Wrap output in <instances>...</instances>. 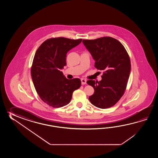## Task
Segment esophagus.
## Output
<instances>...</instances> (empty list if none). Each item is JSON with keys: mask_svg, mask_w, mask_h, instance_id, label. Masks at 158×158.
Returning a JSON list of instances; mask_svg holds the SVG:
<instances>
[{"mask_svg": "<svg viewBox=\"0 0 158 158\" xmlns=\"http://www.w3.org/2000/svg\"><path fill=\"white\" fill-rule=\"evenodd\" d=\"M81 84H82V85H85V84H86V80L85 79L81 78Z\"/></svg>", "mask_w": 158, "mask_h": 158, "instance_id": "esophagus-1", "label": "esophagus"}]
</instances>
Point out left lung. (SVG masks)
Wrapping results in <instances>:
<instances>
[{
    "label": "left lung",
    "mask_w": 158,
    "mask_h": 158,
    "mask_svg": "<svg viewBox=\"0 0 158 158\" xmlns=\"http://www.w3.org/2000/svg\"><path fill=\"white\" fill-rule=\"evenodd\" d=\"M82 42L95 61V67L104 71L100 81H87L94 89L89 101L97 107H111L120 99L127 87L131 69L128 52L118 40L112 37Z\"/></svg>",
    "instance_id": "obj_1"
}]
</instances>
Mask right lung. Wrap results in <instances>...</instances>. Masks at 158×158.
<instances>
[{
	"mask_svg": "<svg viewBox=\"0 0 158 158\" xmlns=\"http://www.w3.org/2000/svg\"><path fill=\"white\" fill-rule=\"evenodd\" d=\"M82 40L53 38L45 40L37 49L31 75L37 93L50 106L59 108L66 106L70 102L73 91L80 87L79 78L68 80L60 69L67 64L68 52Z\"/></svg>",
	"mask_w": 158,
	"mask_h": 158,
	"instance_id": "1",
	"label": "right lung"
}]
</instances>
